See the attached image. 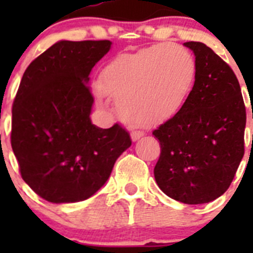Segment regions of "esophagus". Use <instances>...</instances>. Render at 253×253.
<instances>
[{"mask_svg":"<svg viewBox=\"0 0 253 253\" xmlns=\"http://www.w3.org/2000/svg\"><path fill=\"white\" fill-rule=\"evenodd\" d=\"M130 137H131V140H133V142H137V140H139L140 138L144 137V131H142V130H133L130 133Z\"/></svg>","mask_w":253,"mask_h":253,"instance_id":"1","label":"esophagus"}]
</instances>
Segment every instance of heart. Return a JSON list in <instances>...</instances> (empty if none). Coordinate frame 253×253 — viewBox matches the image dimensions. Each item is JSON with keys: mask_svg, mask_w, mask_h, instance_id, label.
Segmentation results:
<instances>
[{"mask_svg": "<svg viewBox=\"0 0 253 253\" xmlns=\"http://www.w3.org/2000/svg\"><path fill=\"white\" fill-rule=\"evenodd\" d=\"M195 76V59L190 51L163 43L114 58L101 71L100 86L116 100L125 122L152 126L180 113Z\"/></svg>", "mask_w": 253, "mask_h": 253, "instance_id": "heart-1", "label": "heart"}]
</instances>
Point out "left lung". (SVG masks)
<instances>
[{
    "label": "left lung",
    "instance_id": "obj_1",
    "mask_svg": "<svg viewBox=\"0 0 253 253\" xmlns=\"http://www.w3.org/2000/svg\"><path fill=\"white\" fill-rule=\"evenodd\" d=\"M196 76L186 104L156 130L161 154L156 182L185 204L215 200L231 186L245 154L246 106L233 69L213 49L186 42Z\"/></svg>",
    "mask_w": 253,
    "mask_h": 253
}]
</instances>
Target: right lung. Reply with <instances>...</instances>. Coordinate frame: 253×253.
Masks as SVG:
<instances>
[{
    "label": "right lung",
    "instance_id": "right-lung-1",
    "mask_svg": "<svg viewBox=\"0 0 253 253\" xmlns=\"http://www.w3.org/2000/svg\"><path fill=\"white\" fill-rule=\"evenodd\" d=\"M110 40H62L35 58L12 105L11 147L22 180L55 204L86 200L101 189L131 146L122 125L91 123L88 75Z\"/></svg>",
    "mask_w": 253,
    "mask_h": 253
}]
</instances>
